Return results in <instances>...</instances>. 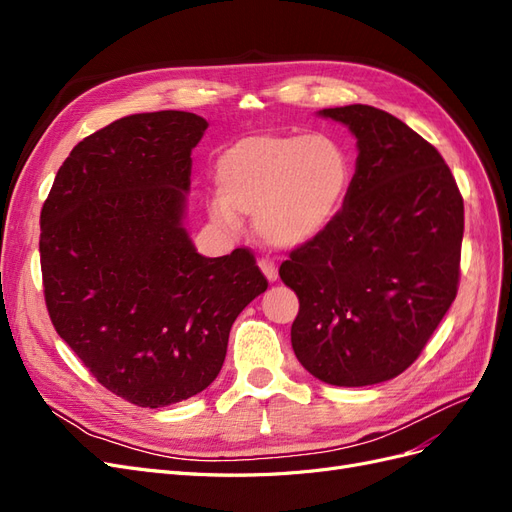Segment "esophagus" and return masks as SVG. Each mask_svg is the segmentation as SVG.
Returning a JSON list of instances; mask_svg holds the SVG:
<instances>
[{"label": "esophagus", "mask_w": 512, "mask_h": 512, "mask_svg": "<svg viewBox=\"0 0 512 512\" xmlns=\"http://www.w3.org/2000/svg\"><path fill=\"white\" fill-rule=\"evenodd\" d=\"M258 267H260V271L265 273V277L269 282H277V277H280V273H277V265L273 260H269V258H260L258 260Z\"/></svg>", "instance_id": "obj_1"}]
</instances>
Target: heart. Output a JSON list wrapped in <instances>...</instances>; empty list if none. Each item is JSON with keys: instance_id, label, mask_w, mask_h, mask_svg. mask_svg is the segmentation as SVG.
Segmentation results:
<instances>
[{"instance_id": "obj_1", "label": "heart", "mask_w": 512, "mask_h": 512, "mask_svg": "<svg viewBox=\"0 0 512 512\" xmlns=\"http://www.w3.org/2000/svg\"><path fill=\"white\" fill-rule=\"evenodd\" d=\"M352 181L346 149L324 134H256L230 145L215 164L211 220L235 230L254 218L258 237L277 250L316 241L342 211Z\"/></svg>"}]
</instances>
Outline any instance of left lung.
<instances>
[{"instance_id":"obj_1","label":"left lung","mask_w":512,"mask_h":512,"mask_svg":"<svg viewBox=\"0 0 512 512\" xmlns=\"http://www.w3.org/2000/svg\"><path fill=\"white\" fill-rule=\"evenodd\" d=\"M359 158L329 230L290 252L280 277L299 297V363L335 386L406 371L457 297L463 198L438 149L380 108H324Z\"/></svg>"}]
</instances>
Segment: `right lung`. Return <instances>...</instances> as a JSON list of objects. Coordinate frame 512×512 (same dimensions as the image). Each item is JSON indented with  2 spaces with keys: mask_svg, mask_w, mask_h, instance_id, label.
<instances>
[{
  "mask_svg": "<svg viewBox=\"0 0 512 512\" xmlns=\"http://www.w3.org/2000/svg\"><path fill=\"white\" fill-rule=\"evenodd\" d=\"M207 126L183 111L113 121L70 151L40 213L55 331L104 389L141 408L205 391L232 322L269 286L247 247L205 258L183 228Z\"/></svg>",
  "mask_w": 512,
  "mask_h": 512,
  "instance_id": "obj_1",
  "label": "right lung"
}]
</instances>
